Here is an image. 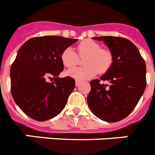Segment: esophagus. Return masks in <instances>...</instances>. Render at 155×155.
<instances>
[{"label": "esophagus", "instance_id": "34e87169", "mask_svg": "<svg viewBox=\"0 0 155 155\" xmlns=\"http://www.w3.org/2000/svg\"><path fill=\"white\" fill-rule=\"evenodd\" d=\"M81 82L79 81L76 80V81H75V84H76V86H79V84H80Z\"/></svg>", "mask_w": 155, "mask_h": 155}]
</instances>
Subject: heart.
I'll list each match as a JSON object with an SVG mask.
<instances>
[{"instance_id": "obj_1", "label": "heart", "mask_w": 155, "mask_h": 155, "mask_svg": "<svg viewBox=\"0 0 155 155\" xmlns=\"http://www.w3.org/2000/svg\"><path fill=\"white\" fill-rule=\"evenodd\" d=\"M76 52L71 47L66 48L61 53V59L66 68H71L78 64L79 57L84 58L83 68H72L68 75L78 81L92 78L98 74L106 73L113 64V53L101 47L100 44L91 39L83 40L77 46Z\"/></svg>"}]
</instances>
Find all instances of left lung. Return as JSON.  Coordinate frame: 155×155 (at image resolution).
<instances>
[{
  "label": "left lung",
  "instance_id": "obj_1",
  "mask_svg": "<svg viewBox=\"0 0 155 155\" xmlns=\"http://www.w3.org/2000/svg\"><path fill=\"white\" fill-rule=\"evenodd\" d=\"M104 41L113 55V64L100 79L90 82L87 104L94 115L106 122L126 118L136 107L147 84L146 64L137 46L118 36L94 37ZM106 81L107 84H103Z\"/></svg>",
  "mask_w": 155,
  "mask_h": 155
}]
</instances>
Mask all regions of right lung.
Returning <instances> with one entry per match:
<instances>
[{"mask_svg": "<svg viewBox=\"0 0 155 155\" xmlns=\"http://www.w3.org/2000/svg\"><path fill=\"white\" fill-rule=\"evenodd\" d=\"M77 41L58 35L34 37L18 50L11 68V91L18 106L30 118L48 120L65 107L75 81L71 77L58 78L64 71L61 55ZM52 77L54 81L48 82Z\"/></svg>", "mask_w": 155, "mask_h": 155, "instance_id": "add662e5", "label": "right lung"}]
</instances>
